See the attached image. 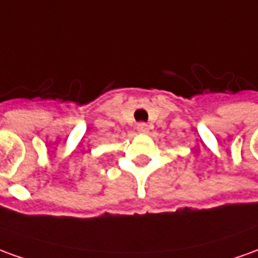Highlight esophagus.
<instances>
[{"mask_svg": "<svg viewBox=\"0 0 258 258\" xmlns=\"http://www.w3.org/2000/svg\"><path fill=\"white\" fill-rule=\"evenodd\" d=\"M137 130H138V133H141V134H147L148 131H149V127H148L147 123H138Z\"/></svg>", "mask_w": 258, "mask_h": 258, "instance_id": "34e87169", "label": "esophagus"}]
</instances>
